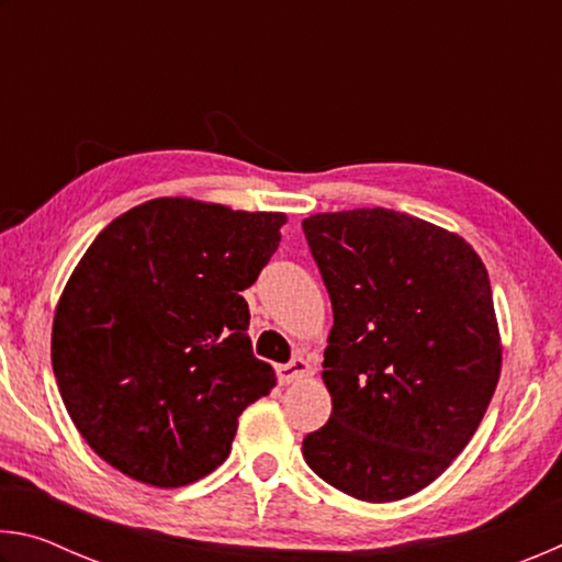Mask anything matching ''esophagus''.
Wrapping results in <instances>:
<instances>
[{
	"instance_id": "obj_1",
	"label": "esophagus",
	"mask_w": 562,
	"mask_h": 562,
	"mask_svg": "<svg viewBox=\"0 0 562 562\" xmlns=\"http://www.w3.org/2000/svg\"><path fill=\"white\" fill-rule=\"evenodd\" d=\"M307 372H310L307 361H304L302 357H294L292 361H288V364L278 367V379H280V384H292V382H297V379H302Z\"/></svg>"
}]
</instances>
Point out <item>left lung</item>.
<instances>
[{
	"mask_svg": "<svg viewBox=\"0 0 562 562\" xmlns=\"http://www.w3.org/2000/svg\"><path fill=\"white\" fill-rule=\"evenodd\" d=\"M304 237L331 300V416L302 456L329 486L386 503L449 469L501 376L488 272L456 233L386 207L319 213Z\"/></svg>",
	"mask_w": 562,
	"mask_h": 562,
	"instance_id": "obj_1",
	"label": "left lung"
}]
</instances>
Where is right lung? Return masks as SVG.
Segmentation results:
<instances>
[{"label": "right lung", "instance_id": "add662e5", "mask_svg": "<svg viewBox=\"0 0 562 562\" xmlns=\"http://www.w3.org/2000/svg\"><path fill=\"white\" fill-rule=\"evenodd\" d=\"M284 221L156 198L83 252L56 304L52 367L76 429L113 469L178 488L227 459L237 416L274 386L240 292Z\"/></svg>", "mask_w": 562, "mask_h": 562}]
</instances>
